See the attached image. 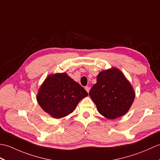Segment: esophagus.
Instances as JSON below:
<instances>
[{
  "label": "esophagus",
  "instance_id": "34e87169",
  "mask_svg": "<svg viewBox=\"0 0 160 160\" xmlns=\"http://www.w3.org/2000/svg\"><path fill=\"white\" fill-rule=\"evenodd\" d=\"M84 89H85V90L87 91L88 93L89 92V90H90V88L89 87H85V88H84Z\"/></svg>",
  "mask_w": 160,
  "mask_h": 160
}]
</instances>
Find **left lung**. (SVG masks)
Masks as SVG:
<instances>
[{"mask_svg": "<svg viewBox=\"0 0 160 160\" xmlns=\"http://www.w3.org/2000/svg\"><path fill=\"white\" fill-rule=\"evenodd\" d=\"M89 96L98 112L113 120L127 113L133 102L135 91L122 71L113 67L98 75L97 82L91 89Z\"/></svg>", "mask_w": 160, "mask_h": 160, "instance_id": "obj_1", "label": "left lung"}]
</instances>
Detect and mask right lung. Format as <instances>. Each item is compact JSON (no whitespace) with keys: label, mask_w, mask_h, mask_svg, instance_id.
<instances>
[{"label":"right lung","mask_w":160,"mask_h":160,"mask_svg":"<svg viewBox=\"0 0 160 160\" xmlns=\"http://www.w3.org/2000/svg\"><path fill=\"white\" fill-rule=\"evenodd\" d=\"M88 96L86 90L66 73L49 75L40 86L36 99L42 109L54 118L72 113Z\"/></svg>","instance_id":"obj_1"}]
</instances>
